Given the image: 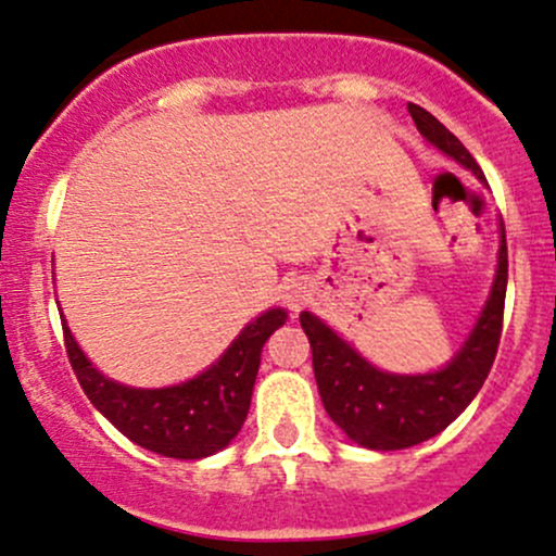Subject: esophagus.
Returning <instances> with one entry per match:
<instances>
[{
	"label": "esophagus",
	"mask_w": 556,
	"mask_h": 556,
	"mask_svg": "<svg viewBox=\"0 0 556 556\" xmlns=\"http://www.w3.org/2000/svg\"><path fill=\"white\" fill-rule=\"evenodd\" d=\"M283 300H286V304H289L291 309H300V304L304 302V291H302V286H300V283H291V286H286V291H283Z\"/></svg>",
	"instance_id": "esophagus-1"
}]
</instances>
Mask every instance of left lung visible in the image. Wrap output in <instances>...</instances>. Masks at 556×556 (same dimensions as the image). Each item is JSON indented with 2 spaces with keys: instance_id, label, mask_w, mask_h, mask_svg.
Here are the masks:
<instances>
[{
  "instance_id": "left-lung-1",
  "label": "left lung",
  "mask_w": 556,
  "mask_h": 556,
  "mask_svg": "<svg viewBox=\"0 0 556 556\" xmlns=\"http://www.w3.org/2000/svg\"><path fill=\"white\" fill-rule=\"evenodd\" d=\"M408 111L419 132L432 146L485 180L480 164L471 159V153L451 129H445L421 105L408 103ZM506 278H509V254H506V230L501 225L498 270H495L491 300L462 352L438 374L395 376L379 371L363 361L344 339H339L324 320L302 313L300 324L313 348L315 381L333 424H339L357 445L374 451H400L443 432L475 400L491 374L501 328H504Z\"/></svg>"
}]
</instances>
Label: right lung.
Returning <instances> with one entry per match:
<instances>
[{"label":"right lung","instance_id":"1","mask_svg":"<svg viewBox=\"0 0 556 556\" xmlns=\"http://www.w3.org/2000/svg\"><path fill=\"white\" fill-rule=\"evenodd\" d=\"M283 324V309H267L238 333L212 368L185 384L164 390H132L105 379L74 342L68 326H63V342L89 403L118 432L161 456L204 458L223 451L241 432L252 405L262 348Z\"/></svg>","mask_w":556,"mask_h":556}]
</instances>
